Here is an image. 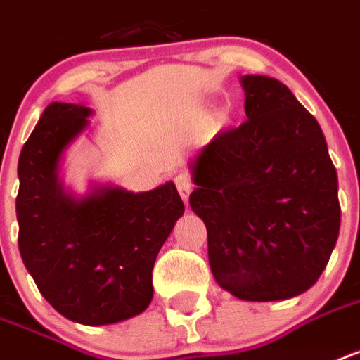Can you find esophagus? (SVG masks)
Here are the masks:
<instances>
[{"instance_id": "obj_1", "label": "esophagus", "mask_w": 360, "mask_h": 360, "mask_svg": "<svg viewBox=\"0 0 360 360\" xmlns=\"http://www.w3.org/2000/svg\"><path fill=\"white\" fill-rule=\"evenodd\" d=\"M175 186H177V192H179L181 200L186 203V201H188L190 192H192V188H194V185H192V179H190L186 174H179L177 177H175Z\"/></svg>"}]
</instances>
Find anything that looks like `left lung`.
Masks as SVG:
<instances>
[{"mask_svg":"<svg viewBox=\"0 0 360 360\" xmlns=\"http://www.w3.org/2000/svg\"><path fill=\"white\" fill-rule=\"evenodd\" d=\"M248 120L190 165L216 283L246 302L309 290L340 231L337 170L316 118L286 84L244 75Z\"/></svg>","mask_w":360,"mask_h":360,"instance_id":"1","label":"left lung"}]
</instances>
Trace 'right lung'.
<instances>
[{"instance_id": "1", "label": "right lung", "mask_w": 360, "mask_h": 360, "mask_svg": "<svg viewBox=\"0 0 360 360\" xmlns=\"http://www.w3.org/2000/svg\"><path fill=\"white\" fill-rule=\"evenodd\" d=\"M84 105L46 107L18 160L16 216L22 261L38 290L72 322L107 326L144 312L155 259L185 205L174 183L150 192L96 186L75 200L58 165L89 125Z\"/></svg>"}]
</instances>
